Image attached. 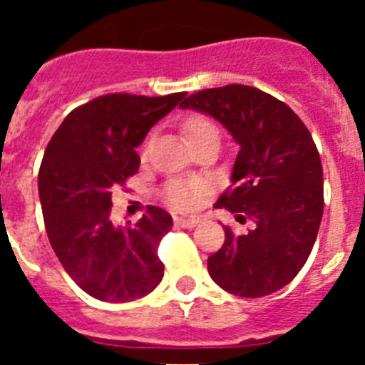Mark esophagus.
I'll return each mask as SVG.
<instances>
[{"label":"esophagus","mask_w":365,"mask_h":365,"mask_svg":"<svg viewBox=\"0 0 365 365\" xmlns=\"http://www.w3.org/2000/svg\"><path fill=\"white\" fill-rule=\"evenodd\" d=\"M173 221H175L177 227H180V228H193L199 222V217H193V215H192V217H182V215H175V217H173Z\"/></svg>","instance_id":"esophagus-1"}]
</instances>
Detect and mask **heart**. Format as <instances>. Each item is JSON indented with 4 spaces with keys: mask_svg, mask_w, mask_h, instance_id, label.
<instances>
[{
    "mask_svg": "<svg viewBox=\"0 0 365 365\" xmlns=\"http://www.w3.org/2000/svg\"><path fill=\"white\" fill-rule=\"evenodd\" d=\"M182 131H185L190 144L197 143V140L208 137V135H219L217 125L210 118L201 117V115H193V117L186 118L185 124H182ZM201 192V185H193V182H172L166 188V199L175 208H190V206L195 205L197 195Z\"/></svg>",
    "mask_w": 365,
    "mask_h": 365,
    "instance_id": "1",
    "label": "heart"
}]
</instances>
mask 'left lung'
Listing matches in <instances>:
<instances>
[{
	"mask_svg": "<svg viewBox=\"0 0 365 365\" xmlns=\"http://www.w3.org/2000/svg\"><path fill=\"white\" fill-rule=\"evenodd\" d=\"M179 108L215 118L240 144L232 185L215 206L252 228L222 227L210 278L243 298L279 291L305 265L324 214V170L311 133L289 106L241 83L193 93Z\"/></svg>",
	"mask_w": 365,
	"mask_h": 365,
	"instance_id": "obj_1",
	"label": "left lung"
}]
</instances>
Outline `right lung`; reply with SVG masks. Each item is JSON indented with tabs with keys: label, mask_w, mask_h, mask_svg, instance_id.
Masks as SVG:
<instances>
[{
	"label": "right lung",
	"mask_w": 365,
	"mask_h": 365,
	"mask_svg": "<svg viewBox=\"0 0 365 365\" xmlns=\"http://www.w3.org/2000/svg\"><path fill=\"white\" fill-rule=\"evenodd\" d=\"M185 93L137 96L115 93L73 109L47 144L38 175L51 247L74 283L102 302L143 298L159 285V243L172 215L148 206L137 225L115 227L111 192L137 173L135 148Z\"/></svg>",
	"instance_id": "right-lung-1"
}]
</instances>
